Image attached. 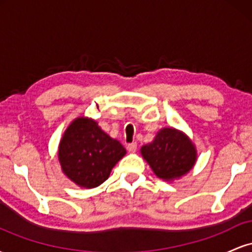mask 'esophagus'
<instances>
[{
    "mask_svg": "<svg viewBox=\"0 0 252 252\" xmlns=\"http://www.w3.org/2000/svg\"><path fill=\"white\" fill-rule=\"evenodd\" d=\"M126 149H128L129 153H135L136 149H137V143H135V142L129 143L128 146H126Z\"/></svg>",
    "mask_w": 252,
    "mask_h": 252,
    "instance_id": "34e87169",
    "label": "esophagus"
}]
</instances>
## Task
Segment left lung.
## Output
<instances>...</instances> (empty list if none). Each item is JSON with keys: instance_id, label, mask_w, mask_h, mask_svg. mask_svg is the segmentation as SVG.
<instances>
[{"instance_id": "obj_1", "label": "left lung", "mask_w": 252, "mask_h": 252, "mask_svg": "<svg viewBox=\"0 0 252 252\" xmlns=\"http://www.w3.org/2000/svg\"><path fill=\"white\" fill-rule=\"evenodd\" d=\"M141 155L154 174L164 181L186 175L198 158L192 140L184 131L172 126L158 130L154 140L141 148Z\"/></svg>"}]
</instances>
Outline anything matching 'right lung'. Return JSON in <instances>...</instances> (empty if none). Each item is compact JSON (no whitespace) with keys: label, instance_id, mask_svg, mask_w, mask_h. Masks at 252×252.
<instances>
[{"label":"right lung","instance_id":"obj_1","mask_svg":"<svg viewBox=\"0 0 252 252\" xmlns=\"http://www.w3.org/2000/svg\"><path fill=\"white\" fill-rule=\"evenodd\" d=\"M126 150L94 120L77 117L63 132L58 149L63 173L77 186L94 189L108 180Z\"/></svg>","mask_w":252,"mask_h":252}]
</instances>
